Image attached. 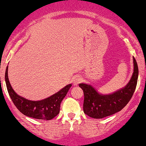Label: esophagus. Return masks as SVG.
<instances>
[{
	"instance_id": "34e87169",
	"label": "esophagus",
	"mask_w": 146,
	"mask_h": 146,
	"mask_svg": "<svg viewBox=\"0 0 146 146\" xmlns=\"http://www.w3.org/2000/svg\"><path fill=\"white\" fill-rule=\"evenodd\" d=\"M72 82H73V85H75V86H77L78 84L80 83L81 82V79L80 77L79 76H74L73 78V80H72Z\"/></svg>"
}]
</instances>
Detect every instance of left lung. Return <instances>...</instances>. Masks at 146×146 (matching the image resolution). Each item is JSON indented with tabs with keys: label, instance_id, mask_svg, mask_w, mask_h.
<instances>
[{
	"label": "left lung",
	"instance_id": "8db88e82",
	"mask_svg": "<svg viewBox=\"0 0 146 146\" xmlns=\"http://www.w3.org/2000/svg\"><path fill=\"white\" fill-rule=\"evenodd\" d=\"M133 60V73L129 82L125 88L111 94H99L90 84L81 83L79 87L84 92V113L90 117L102 119L120 111L131 100L135 91L138 79V66Z\"/></svg>",
	"mask_w": 146,
	"mask_h": 146
}]
</instances>
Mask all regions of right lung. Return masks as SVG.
I'll return each mask as SVG.
<instances>
[{
	"label": "right lung",
	"mask_w": 146,
	"mask_h": 146,
	"mask_svg": "<svg viewBox=\"0 0 146 146\" xmlns=\"http://www.w3.org/2000/svg\"><path fill=\"white\" fill-rule=\"evenodd\" d=\"M5 81L7 90L15 107L25 116L37 119L50 120L59 113L60 105L72 86L66 85L52 96L40 101H31L20 96L14 91L8 79V66L5 73Z\"/></svg>",
	"instance_id": "add662e5"
}]
</instances>
